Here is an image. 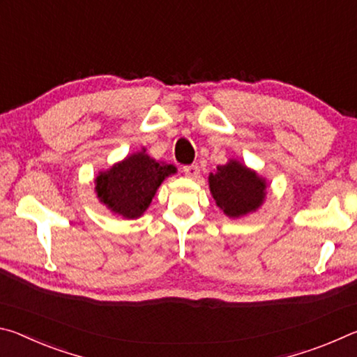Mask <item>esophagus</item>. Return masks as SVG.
Wrapping results in <instances>:
<instances>
[{
    "instance_id": "obj_1",
    "label": "esophagus",
    "mask_w": 357,
    "mask_h": 357,
    "mask_svg": "<svg viewBox=\"0 0 357 357\" xmlns=\"http://www.w3.org/2000/svg\"><path fill=\"white\" fill-rule=\"evenodd\" d=\"M183 172L187 178H197L198 173H200V168H198V165H185Z\"/></svg>"
}]
</instances>
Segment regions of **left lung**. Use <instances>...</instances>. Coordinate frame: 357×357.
Instances as JSON below:
<instances>
[{"label": "left lung", "mask_w": 357, "mask_h": 357, "mask_svg": "<svg viewBox=\"0 0 357 357\" xmlns=\"http://www.w3.org/2000/svg\"><path fill=\"white\" fill-rule=\"evenodd\" d=\"M209 189L214 200L228 217H243L261 206L266 181L238 160H229L209 174Z\"/></svg>", "instance_id": "1"}]
</instances>
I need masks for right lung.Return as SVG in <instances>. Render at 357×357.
Here are the masks:
<instances>
[{
    "label": "right lung",
    "mask_w": 357,
    "mask_h": 357,
    "mask_svg": "<svg viewBox=\"0 0 357 357\" xmlns=\"http://www.w3.org/2000/svg\"><path fill=\"white\" fill-rule=\"evenodd\" d=\"M173 173H176L173 165L151 159L143 149L114 164L110 170L100 172L96 178V192L112 213L124 219H137L148 209L164 179Z\"/></svg>",
    "instance_id": "obj_1"
}]
</instances>
